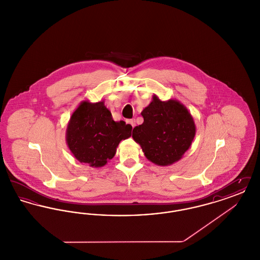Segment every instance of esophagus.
Masks as SVG:
<instances>
[{
  "instance_id": "obj_1",
  "label": "esophagus",
  "mask_w": 260,
  "mask_h": 260,
  "mask_svg": "<svg viewBox=\"0 0 260 260\" xmlns=\"http://www.w3.org/2000/svg\"><path fill=\"white\" fill-rule=\"evenodd\" d=\"M127 123H128V124H131V125H132V126H133V127H135V126H136V120H135V119H132V120H128V121H127Z\"/></svg>"
}]
</instances>
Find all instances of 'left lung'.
Returning a JSON list of instances; mask_svg holds the SVG:
<instances>
[{
  "label": "left lung",
  "instance_id": "left-lung-1",
  "mask_svg": "<svg viewBox=\"0 0 260 260\" xmlns=\"http://www.w3.org/2000/svg\"><path fill=\"white\" fill-rule=\"evenodd\" d=\"M141 115L144 122L134 128L133 138L145 157L161 167L179 161L196 135L195 122L188 109L176 99L161 101L154 94Z\"/></svg>",
  "mask_w": 260,
  "mask_h": 260
}]
</instances>
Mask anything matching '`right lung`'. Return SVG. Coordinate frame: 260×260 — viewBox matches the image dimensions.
I'll use <instances>...</instances> for the list:
<instances>
[{"label":"right lung","mask_w":260,"mask_h":260,"mask_svg":"<svg viewBox=\"0 0 260 260\" xmlns=\"http://www.w3.org/2000/svg\"><path fill=\"white\" fill-rule=\"evenodd\" d=\"M133 126L115 122L104 101L84 100L73 112L66 128V143L75 158L101 168L115 156L119 143L132 136Z\"/></svg>","instance_id":"add662e5"}]
</instances>
